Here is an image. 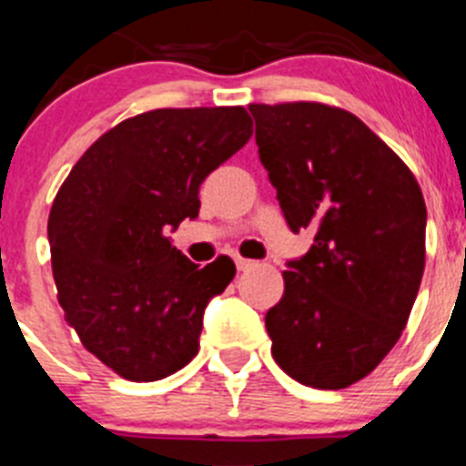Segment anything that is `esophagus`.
Listing matches in <instances>:
<instances>
[{
	"instance_id": "34e87169",
	"label": "esophagus",
	"mask_w": 466,
	"mask_h": 466,
	"mask_svg": "<svg viewBox=\"0 0 466 466\" xmlns=\"http://www.w3.org/2000/svg\"><path fill=\"white\" fill-rule=\"evenodd\" d=\"M236 266H238V270H247V268H252V266H257V263L249 261V258L238 257V258H236Z\"/></svg>"
}]
</instances>
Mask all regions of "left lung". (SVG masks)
Masks as SVG:
<instances>
[{
	"mask_svg": "<svg viewBox=\"0 0 466 466\" xmlns=\"http://www.w3.org/2000/svg\"><path fill=\"white\" fill-rule=\"evenodd\" d=\"M258 158L294 233L315 230L266 312L275 361L317 390L376 369L409 322L425 273L418 179L355 114L322 102L249 105Z\"/></svg>",
	"mask_w": 466,
	"mask_h": 466,
	"instance_id": "left-lung-1",
	"label": "left lung"
}]
</instances>
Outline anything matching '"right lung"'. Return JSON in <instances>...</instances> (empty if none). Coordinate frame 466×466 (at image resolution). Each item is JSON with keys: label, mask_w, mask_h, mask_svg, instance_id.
I'll list each match as a JSON object with an SVG mask.
<instances>
[{"label": "right lung", "mask_w": 466, "mask_h": 466, "mask_svg": "<svg viewBox=\"0 0 466 466\" xmlns=\"http://www.w3.org/2000/svg\"><path fill=\"white\" fill-rule=\"evenodd\" d=\"M249 137L245 106L144 111L90 144L57 191V300L84 348L126 380H160L198 355L205 306L236 263L198 268L166 233L196 219L205 177Z\"/></svg>", "instance_id": "add662e5"}]
</instances>
